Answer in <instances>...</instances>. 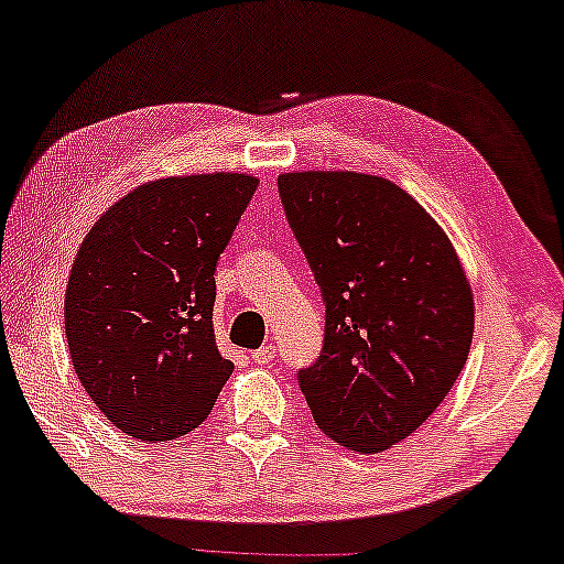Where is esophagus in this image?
I'll list each match as a JSON object with an SVG mask.
<instances>
[{
  "mask_svg": "<svg viewBox=\"0 0 564 564\" xmlns=\"http://www.w3.org/2000/svg\"><path fill=\"white\" fill-rule=\"evenodd\" d=\"M275 359V349L273 347H262V349H254L252 351V362L260 365V368H264V365H270Z\"/></svg>",
  "mask_w": 564,
  "mask_h": 564,
  "instance_id": "obj_1",
  "label": "esophagus"
}]
</instances>
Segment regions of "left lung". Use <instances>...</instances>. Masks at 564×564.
I'll list each match as a JSON object with an SVG mask.
<instances>
[{
	"mask_svg": "<svg viewBox=\"0 0 564 564\" xmlns=\"http://www.w3.org/2000/svg\"><path fill=\"white\" fill-rule=\"evenodd\" d=\"M283 209L325 302V338L300 372L325 436L378 454L444 402L473 344V289L449 236L397 183L368 173L278 175Z\"/></svg>",
	"mask_w": 564,
	"mask_h": 564,
	"instance_id": "8db88e82",
	"label": "left lung"
}]
</instances>
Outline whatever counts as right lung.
<instances>
[{
    "instance_id": "obj_1",
    "label": "right lung",
    "mask_w": 564,
    "mask_h": 564,
    "mask_svg": "<svg viewBox=\"0 0 564 564\" xmlns=\"http://www.w3.org/2000/svg\"><path fill=\"white\" fill-rule=\"evenodd\" d=\"M254 175L141 183L94 223L73 260L65 336L91 402L135 441L199 429L234 362L217 351L215 264Z\"/></svg>"
}]
</instances>
